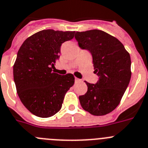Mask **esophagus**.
I'll return each mask as SVG.
<instances>
[{
  "instance_id": "esophagus-1",
  "label": "esophagus",
  "mask_w": 148,
  "mask_h": 148,
  "mask_svg": "<svg viewBox=\"0 0 148 148\" xmlns=\"http://www.w3.org/2000/svg\"><path fill=\"white\" fill-rule=\"evenodd\" d=\"M80 81H81L80 79H78V78H77V77H75V82H80Z\"/></svg>"
}]
</instances>
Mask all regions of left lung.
I'll list each match as a JSON object with an SVG mask.
<instances>
[{"instance_id":"8db88e82","label":"left lung","mask_w":148,"mask_h":148,"mask_svg":"<svg viewBox=\"0 0 148 148\" xmlns=\"http://www.w3.org/2000/svg\"><path fill=\"white\" fill-rule=\"evenodd\" d=\"M75 38L81 49L93 57L97 84L86 82L87 92L79 96L81 106L94 116H103L120 103L131 77L130 54L114 36L98 29L77 32Z\"/></svg>"}]
</instances>
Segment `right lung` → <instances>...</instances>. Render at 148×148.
<instances>
[{
  "label": "right lung",
  "instance_id": "add662e5",
  "mask_svg": "<svg viewBox=\"0 0 148 148\" xmlns=\"http://www.w3.org/2000/svg\"><path fill=\"white\" fill-rule=\"evenodd\" d=\"M75 32L42 30L29 37L18 50L13 66L16 90L28 110L37 116H52L62 108L66 92L74 83L72 74L60 75L52 69L62 42Z\"/></svg>",
  "mask_w": 148,
  "mask_h": 148
}]
</instances>
